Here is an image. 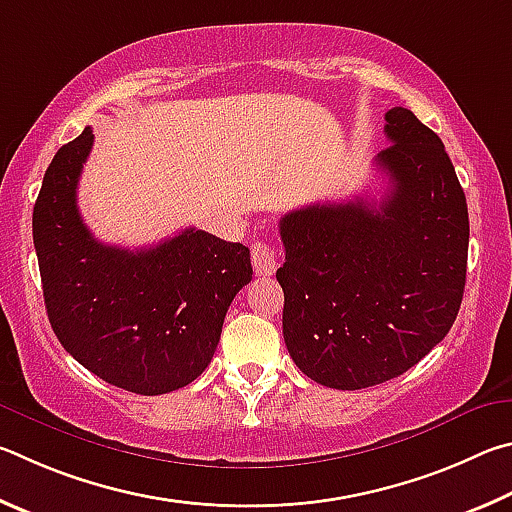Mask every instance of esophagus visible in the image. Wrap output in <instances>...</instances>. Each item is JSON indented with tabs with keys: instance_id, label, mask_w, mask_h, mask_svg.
I'll list each match as a JSON object with an SVG mask.
<instances>
[{
	"instance_id": "obj_1",
	"label": "esophagus",
	"mask_w": 512,
	"mask_h": 512,
	"mask_svg": "<svg viewBox=\"0 0 512 512\" xmlns=\"http://www.w3.org/2000/svg\"><path fill=\"white\" fill-rule=\"evenodd\" d=\"M251 265L258 276H272L279 267V251L270 242H254L251 245Z\"/></svg>"
}]
</instances>
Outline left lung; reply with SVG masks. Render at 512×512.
<instances>
[{"mask_svg":"<svg viewBox=\"0 0 512 512\" xmlns=\"http://www.w3.org/2000/svg\"><path fill=\"white\" fill-rule=\"evenodd\" d=\"M380 204L355 197L285 213L283 337L294 364L330 389L398 378L459 315L470 220L443 141L407 107L384 114Z\"/></svg>","mask_w":512,"mask_h":512,"instance_id":"8db88e82","label":"left lung"}]
</instances>
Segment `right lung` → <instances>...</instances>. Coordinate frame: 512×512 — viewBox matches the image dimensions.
Listing matches in <instances>:
<instances>
[{
    "instance_id": "obj_1",
    "label": "right lung",
    "mask_w": 512,
    "mask_h": 512,
    "mask_svg": "<svg viewBox=\"0 0 512 512\" xmlns=\"http://www.w3.org/2000/svg\"><path fill=\"white\" fill-rule=\"evenodd\" d=\"M92 143L85 128L56 152L33 206L51 328L114 387L141 396L182 389L209 366L224 315L251 281L249 249L202 229L137 251L98 242L76 204Z\"/></svg>"
}]
</instances>
